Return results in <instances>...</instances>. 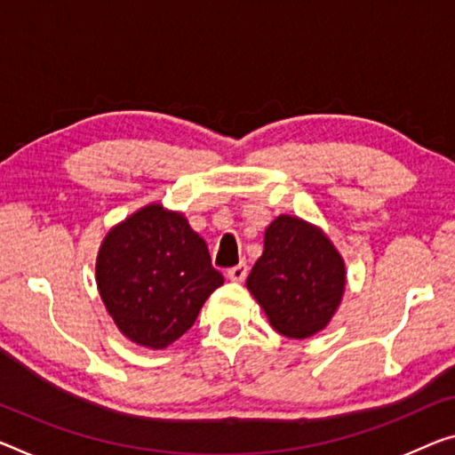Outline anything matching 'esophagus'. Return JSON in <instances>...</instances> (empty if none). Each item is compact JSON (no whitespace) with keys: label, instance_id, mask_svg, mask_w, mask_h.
Returning a JSON list of instances; mask_svg holds the SVG:
<instances>
[{"label":"esophagus","instance_id":"1","mask_svg":"<svg viewBox=\"0 0 455 455\" xmlns=\"http://www.w3.org/2000/svg\"><path fill=\"white\" fill-rule=\"evenodd\" d=\"M246 275H248L246 264H237V267L228 270V278H229V281H234V283H242L243 278H246Z\"/></svg>","mask_w":455,"mask_h":455}]
</instances>
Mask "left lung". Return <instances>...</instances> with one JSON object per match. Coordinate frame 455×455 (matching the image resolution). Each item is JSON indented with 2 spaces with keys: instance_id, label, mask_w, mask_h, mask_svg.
I'll list each match as a JSON object with an SVG mask.
<instances>
[{
  "instance_id": "left-lung-1",
  "label": "left lung",
  "mask_w": 455,
  "mask_h": 455,
  "mask_svg": "<svg viewBox=\"0 0 455 455\" xmlns=\"http://www.w3.org/2000/svg\"><path fill=\"white\" fill-rule=\"evenodd\" d=\"M346 262L319 226L278 215L264 232V251L246 286L272 330L291 339L323 331L346 292Z\"/></svg>"
}]
</instances>
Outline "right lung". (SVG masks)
Listing matches in <instances>:
<instances>
[{"mask_svg":"<svg viewBox=\"0 0 455 455\" xmlns=\"http://www.w3.org/2000/svg\"><path fill=\"white\" fill-rule=\"evenodd\" d=\"M95 281L125 338L136 346L164 349L195 323L223 276L183 213L148 204L103 237Z\"/></svg>","mask_w":455,"mask_h":455,"instance_id":"obj_1","label":"right lung"}]
</instances>
